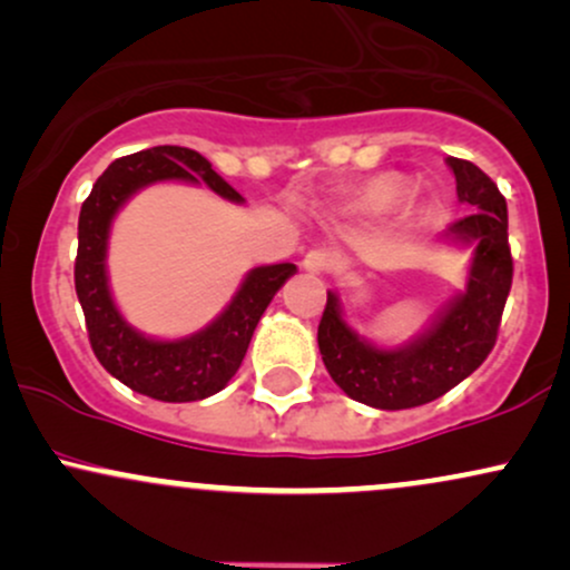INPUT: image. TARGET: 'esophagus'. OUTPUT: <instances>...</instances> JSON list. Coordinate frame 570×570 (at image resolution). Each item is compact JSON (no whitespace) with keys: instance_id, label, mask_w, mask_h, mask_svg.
Wrapping results in <instances>:
<instances>
[{"instance_id":"34e87169","label":"esophagus","mask_w":570,"mask_h":570,"mask_svg":"<svg viewBox=\"0 0 570 570\" xmlns=\"http://www.w3.org/2000/svg\"><path fill=\"white\" fill-rule=\"evenodd\" d=\"M303 267L307 273H326L332 267L330 252H326V248H311V252L305 254Z\"/></svg>"}]
</instances>
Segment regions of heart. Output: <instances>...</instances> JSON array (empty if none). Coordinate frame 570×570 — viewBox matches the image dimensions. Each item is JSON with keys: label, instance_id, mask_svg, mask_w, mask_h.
<instances>
[{"label": "heart", "instance_id": "1", "mask_svg": "<svg viewBox=\"0 0 570 570\" xmlns=\"http://www.w3.org/2000/svg\"><path fill=\"white\" fill-rule=\"evenodd\" d=\"M412 198V185L404 176L389 174L381 179L370 181L367 187L358 189L348 200L345 212L356 219H385L391 214L402 212Z\"/></svg>", "mask_w": 570, "mask_h": 570}]
</instances>
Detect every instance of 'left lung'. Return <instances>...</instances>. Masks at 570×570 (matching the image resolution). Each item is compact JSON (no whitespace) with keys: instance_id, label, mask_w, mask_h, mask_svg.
Wrapping results in <instances>:
<instances>
[{"instance_id":"left-lung-1","label":"left lung","mask_w":570,"mask_h":570,"mask_svg":"<svg viewBox=\"0 0 570 570\" xmlns=\"http://www.w3.org/2000/svg\"><path fill=\"white\" fill-rule=\"evenodd\" d=\"M455 174L458 200L469 208L444 238L474 244L466 289L455 294L423 335L402 348H377L345 324L335 292H326L318 324V351L340 389L377 410H407L429 404L466 381L493 351L501 313L512 289L507 200L474 163L448 158Z\"/></svg>"}]
</instances>
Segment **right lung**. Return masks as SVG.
Wrapping results in <instances>:
<instances>
[{"label":"right lung","mask_w":570,"mask_h":570,"mask_svg":"<svg viewBox=\"0 0 570 570\" xmlns=\"http://www.w3.org/2000/svg\"><path fill=\"white\" fill-rule=\"evenodd\" d=\"M155 181H203L222 198L244 203L195 149L166 144L115 160L98 176L80 208L75 289L85 313L90 348L109 375L160 402H198L230 383L265 307L297 267L278 263L248 271L230 305L195 335L181 340L144 337L120 316L109 292L107 240L122 203Z\"/></svg>","instance_id":"1"}]
</instances>
